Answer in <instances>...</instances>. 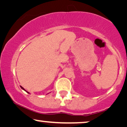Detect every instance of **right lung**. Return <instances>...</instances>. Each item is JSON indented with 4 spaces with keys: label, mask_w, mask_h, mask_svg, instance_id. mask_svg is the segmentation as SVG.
<instances>
[{
    "label": "right lung",
    "mask_w": 127,
    "mask_h": 127,
    "mask_svg": "<svg viewBox=\"0 0 127 127\" xmlns=\"http://www.w3.org/2000/svg\"><path fill=\"white\" fill-rule=\"evenodd\" d=\"M20 87H21V89H22V90H25V91H26V92H27V93H29V94H30V93H29V92H28V91H27L26 90H25V89H24V88H23V87H22V86H20Z\"/></svg>",
    "instance_id": "right-lung-1"
}]
</instances>
